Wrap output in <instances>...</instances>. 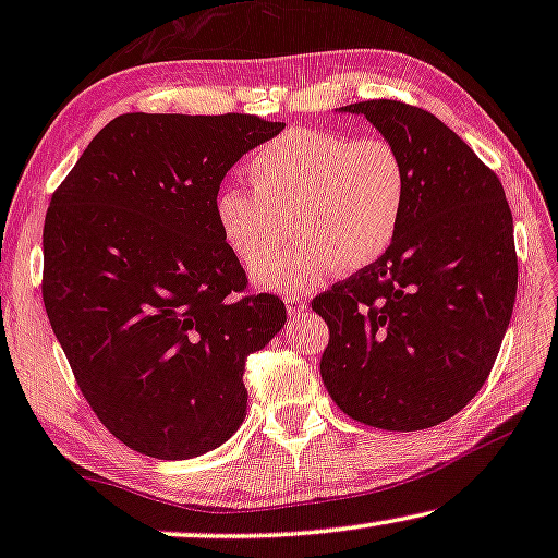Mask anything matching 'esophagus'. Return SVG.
Here are the masks:
<instances>
[{
    "label": "esophagus",
    "instance_id": "34e87169",
    "mask_svg": "<svg viewBox=\"0 0 558 558\" xmlns=\"http://www.w3.org/2000/svg\"><path fill=\"white\" fill-rule=\"evenodd\" d=\"M284 304H287L289 316H299L306 308V299L299 296V294H287L284 296Z\"/></svg>",
    "mask_w": 558,
    "mask_h": 558
}]
</instances>
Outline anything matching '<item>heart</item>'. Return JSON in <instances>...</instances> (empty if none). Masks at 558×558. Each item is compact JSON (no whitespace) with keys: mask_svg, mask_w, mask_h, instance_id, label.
Returning <instances> with one entry per match:
<instances>
[{"mask_svg":"<svg viewBox=\"0 0 558 558\" xmlns=\"http://www.w3.org/2000/svg\"><path fill=\"white\" fill-rule=\"evenodd\" d=\"M244 174L252 192L214 196V225L229 254L262 287L304 291L341 267L364 269L397 239L407 204V167L384 136L291 130L256 149ZM290 244L271 260L283 235Z\"/></svg>","mask_w":558,"mask_h":558,"instance_id":"heart-1","label":"heart"}]
</instances>
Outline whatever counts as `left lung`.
<instances>
[{
	"label": "left lung",
	"mask_w": 558,
	"mask_h": 558,
	"mask_svg": "<svg viewBox=\"0 0 558 558\" xmlns=\"http://www.w3.org/2000/svg\"><path fill=\"white\" fill-rule=\"evenodd\" d=\"M364 114L399 149L407 204L387 254L314 296L327 322L324 387L356 422L418 432L484 387L517 299L513 219L499 177L422 107L372 99Z\"/></svg>",
	"instance_id": "obj_1"
}]
</instances>
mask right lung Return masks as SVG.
Wrapping results in <instances>:
<instances>
[{
    "instance_id": "obj_1",
    "label": "right lung",
    "mask_w": 558,
    "mask_h": 558,
    "mask_svg": "<svg viewBox=\"0 0 558 558\" xmlns=\"http://www.w3.org/2000/svg\"><path fill=\"white\" fill-rule=\"evenodd\" d=\"M284 122L254 114H122L45 219L41 299L101 424L154 459L219 447L246 414V356L287 322L214 225L227 171Z\"/></svg>"
}]
</instances>
